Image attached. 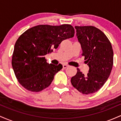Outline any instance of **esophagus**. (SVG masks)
<instances>
[{
    "label": "esophagus",
    "mask_w": 121,
    "mask_h": 121,
    "mask_svg": "<svg viewBox=\"0 0 121 121\" xmlns=\"http://www.w3.org/2000/svg\"><path fill=\"white\" fill-rule=\"evenodd\" d=\"M62 66H63V68L64 69H65V68H66L68 67L69 65H67V64H63V65H62Z\"/></svg>",
    "instance_id": "34e87169"
}]
</instances>
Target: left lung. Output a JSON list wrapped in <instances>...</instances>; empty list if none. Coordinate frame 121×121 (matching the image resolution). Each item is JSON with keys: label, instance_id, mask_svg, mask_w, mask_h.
<instances>
[{"label": "left lung", "instance_id": "8db88e82", "mask_svg": "<svg viewBox=\"0 0 121 121\" xmlns=\"http://www.w3.org/2000/svg\"><path fill=\"white\" fill-rule=\"evenodd\" d=\"M82 49V56L89 67L86 76L77 68L72 77L73 86L84 94H93L103 86L113 65V50L110 41L100 30L93 26H75Z\"/></svg>", "mask_w": 121, "mask_h": 121}]
</instances>
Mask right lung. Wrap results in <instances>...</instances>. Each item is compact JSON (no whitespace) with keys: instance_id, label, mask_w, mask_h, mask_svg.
I'll return each mask as SVG.
<instances>
[{"instance_id":"1","label":"right lung","mask_w":121,"mask_h":121,"mask_svg":"<svg viewBox=\"0 0 121 121\" xmlns=\"http://www.w3.org/2000/svg\"><path fill=\"white\" fill-rule=\"evenodd\" d=\"M74 35V29L70 24L39 25L21 35L12 57V68L21 85L32 92L49 86L62 65L49 64L45 56L57 49L63 40Z\"/></svg>"}]
</instances>
